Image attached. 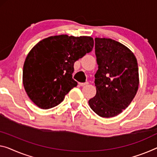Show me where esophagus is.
I'll list each match as a JSON object with an SVG mask.
<instances>
[{"label": "esophagus", "mask_w": 157, "mask_h": 157, "mask_svg": "<svg viewBox=\"0 0 157 157\" xmlns=\"http://www.w3.org/2000/svg\"><path fill=\"white\" fill-rule=\"evenodd\" d=\"M88 82H85V83H78V85L80 86H84L86 85H88Z\"/></svg>", "instance_id": "34e87169"}]
</instances>
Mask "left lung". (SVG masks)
Masks as SVG:
<instances>
[{"label":"left lung","mask_w":157,"mask_h":157,"mask_svg":"<svg viewBox=\"0 0 157 157\" xmlns=\"http://www.w3.org/2000/svg\"><path fill=\"white\" fill-rule=\"evenodd\" d=\"M98 70L96 95L88 104L101 117L117 116L131 104L139 86L136 57L126 46L111 38H95Z\"/></svg>","instance_id":"8db88e82"}]
</instances>
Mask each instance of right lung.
Returning a JSON list of instances; mask_svg holds the SVG:
<instances>
[{
	"instance_id": "obj_1",
	"label": "right lung",
	"mask_w": 157,
	"mask_h": 157,
	"mask_svg": "<svg viewBox=\"0 0 157 157\" xmlns=\"http://www.w3.org/2000/svg\"><path fill=\"white\" fill-rule=\"evenodd\" d=\"M93 38L67 35L45 38L30 50L23 67V85L40 109L58 105L77 86L72 78L74 62L92 51Z\"/></svg>"
}]
</instances>
